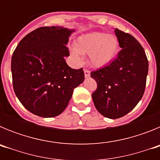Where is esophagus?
<instances>
[{"mask_svg": "<svg viewBox=\"0 0 160 160\" xmlns=\"http://www.w3.org/2000/svg\"><path fill=\"white\" fill-rule=\"evenodd\" d=\"M84 74H85V77H86V78L90 77V71L89 70H87V69H85V70H84Z\"/></svg>", "mask_w": 160, "mask_h": 160, "instance_id": "esophagus-1", "label": "esophagus"}]
</instances>
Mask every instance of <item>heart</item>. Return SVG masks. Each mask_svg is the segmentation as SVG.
Wrapping results in <instances>:
<instances>
[{
  "label": "heart",
  "mask_w": 160,
  "mask_h": 160,
  "mask_svg": "<svg viewBox=\"0 0 160 160\" xmlns=\"http://www.w3.org/2000/svg\"><path fill=\"white\" fill-rule=\"evenodd\" d=\"M118 49L119 43L115 37L94 32L78 38L72 53L78 60H82V54L89 53L91 65L100 68L107 66L115 58Z\"/></svg>",
  "instance_id": "obj_1"
}]
</instances>
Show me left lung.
Returning <instances> with one entry per match:
<instances>
[{"mask_svg": "<svg viewBox=\"0 0 160 160\" xmlns=\"http://www.w3.org/2000/svg\"><path fill=\"white\" fill-rule=\"evenodd\" d=\"M122 50L104 67L90 73L97 82L92 93L98 111L109 118H121L132 111L145 91L148 60L143 48L132 35L114 29Z\"/></svg>", "mask_w": 160, "mask_h": 160, "instance_id": "left-lung-1", "label": "left lung"}]
</instances>
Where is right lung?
<instances>
[{
    "mask_svg": "<svg viewBox=\"0 0 160 160\" xmlns=\"http://www.w3.org/2000/svg\"><path fill=\"white\" fill-rule=\"evenodd\" d=\"M73 30L43 26L22 38L11 61L12 87L25 108L44 118L62 114L74 88L84 81L82 68L72 69L65 57Z\"/></svg>",
    "mask_w": 160,
    "mask_h": 160,
    "instance_id": "right-lung-1",
    "label": "right lung"
}]
</instances>
